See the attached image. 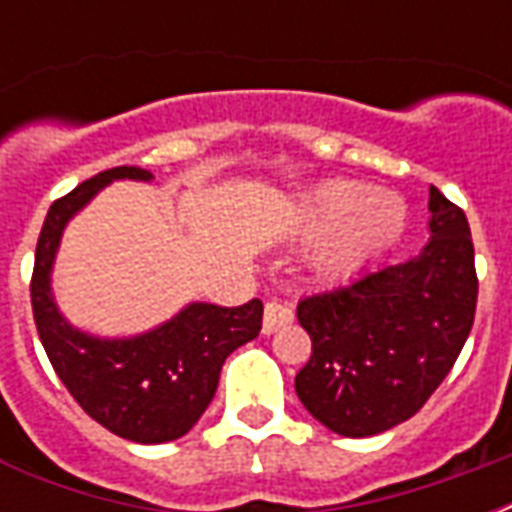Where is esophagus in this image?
Wrapping results in <instances>:
<instances>
[{
	"mask_svg": "<svg viewBox=\"0 0 512 512\" xmlns=\"http://www.w3.org/2000/svg\"><path fill=\"white\" fill-rule=\"evenodd\" d=\"M290 310H285L277 301H268L266 312H263V334H274L277 329H282L285 323H290Z\"/></svg>",
	"mask_w": 512,
	"mask_h": 512,
	"instance_id": "34e87169",
	"label": "esophagus"
}]
</instances>
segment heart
<instances>
[{"mask_svg": "<svg viewBox=\"0 0 512 512\" xmlns=\"http://www.w3.org/2000/svg\"><path fill=\"white\" fill-rule=\"evenodd\" d=\"M406 205L389 191H370L351 180H329L299 202V230L323 241L318 266L348 274L373 260L403 233Z\"/></svg>", "mask_w": 512, "mask_h": 512, "instance_id": "heart-1", "label": "heart"}]
</instances>
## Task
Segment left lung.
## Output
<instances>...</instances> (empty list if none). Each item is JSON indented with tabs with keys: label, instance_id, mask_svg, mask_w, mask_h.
I'll return each mask as SVG.
<instances>
[{
	"label": "left lung",
	"instance_id": "8db88e82",
	"mask_svg": "<svg viewBox=\"0 0 512 512\" xmlns=\"http://www.w3.org/2000/svg\"><path fill=\"white\" fill-rule=\"evenodd\" d=\"M428 211L430 241L419 255L367 268L296 307L312 340L296 395L332 433L365 439L414 417L472 332L477 274L466 213L436 186Z\"/></svg>",
	"mask_w": 512,
	"mask_h": 512
}]
</instances>
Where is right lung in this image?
Returning <instances> with one entry per match:
<instances>
[{
  "label": "right lung",
  "instance_id": "right-lung-1",
  "mask_svg": "<svg viewBox=\"0 0 512 512\" xmlns=\"http://www.w3.org/2000/svg\"><path fill=\"white\" fill-rule=\"evenodd\" d=\"M126 178L150 183L153 175L139 167L106 169L51 205L35 249L32 312L51 367L73 400L120 439L164 444L194 428L216 395L224 359L260 334L263 301L241 307L191 301L161 326L131 337L76 329L51 290L62 233L98 191Z\"/></svg>",
  "mask_w": 512,
  "mask_h": 512
}]
</instances>
